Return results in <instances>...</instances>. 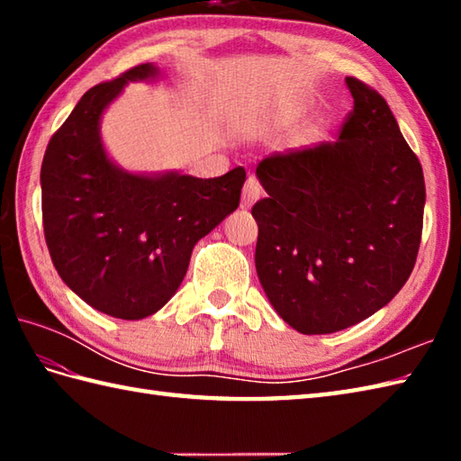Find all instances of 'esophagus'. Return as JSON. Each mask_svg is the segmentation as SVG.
Returning a JSON list of instances; mask_svg holds the SVG:
<instances>
[{"instance_id": "34e87169", "label": "esophagus", "mask_w": 461, "mask_h": 461, "mask_svg": "<svg viewBox=\"0 0 461 461\" xmlns=\"http://www.w3.org/2000/svg\"><path fill=\"white\" fill-rule=\"evenodd\" d=\"M261 184L258 182V178H253V176H249L246 185H243V192H241V208L243 210H249L253 203H256L259 200L261 195Z\"/></svg>"}]
</instances>
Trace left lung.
<instances>
[{"label": "left lung", "instance_id": "obj_1", "mask_svg": "<svg viewBox=\"0 0 461 461\" xmlns=\"http://www.w3.org/2000/svg\"><path fill=\"white\" fill-rule=\"evenodd\" d=\"M352 111L337 142L271 154L258 166L267 198L256 269L289 327L327 335L375 315L404 287L422 240L426 185L382 96L345 79Z\"/></svg>", "mask_w": 461, "mask_h": 461}]
</instances>
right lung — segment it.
Returning a JSON list of instances; mask_svg holds the SVG:
<instances>
[{
	"mask_svg": "<svg viewBox=\"0 0 461 461\" xmlns=\"http://www.w3.org/2000/svg\"><path fill=\"white\" fill-rule=\"evenodd\" d=\"M154 63L86 91L41 164L43 230L65 285L96 311L139 321L160 311L188 271L195 243L240 205L246 170L220 178L121 168L101 139V119L131 81H154Z\"/></svg>",
	"mask_w": 461,
	"mask_h": 461,
	"instance_id": "obj_1",
	"label": "right lung"
}]
</instances>
